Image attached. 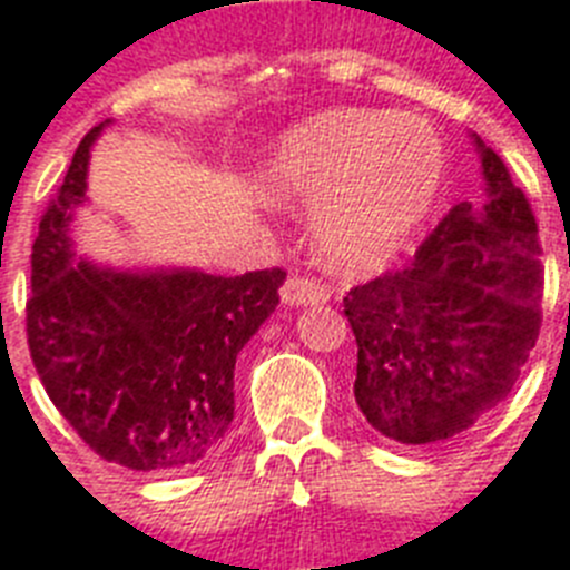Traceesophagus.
I'll use <instances>...</instances> for the list:
<instances>
[{
  "mask_svg": "<svg viewBox=\"0 0 570 570\" xmlns=\"http://www.w3.org/2000/svg\"><path fill=\"white\" fill-rule=\"evenodd\" d=\"M281 301L286 307H309V304H327L330 301V286L318 284L313 277H289L281 286Z\"/></svg>",
  "mask_w": 570,
  "mask_h": 570,
  "instance_id": "34e87169",
  "label": "esophagus"
}]
</instances>
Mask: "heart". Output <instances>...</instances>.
Instances as JSON below:
<instances>
[{
    "instance_id": "b5f03b06",
    "label": "heart",
    "mask_w": 570,
    "mask_h": 570,
    "mask_svg": "<svg viewBox=\"0 0 570 570\" xmlns=\"http://www.w3.org/2000/svg\"><path fill=\"white\" fill-rule=\"evenodd\" d=\"M277 203H315L324 261L376 269L411 240L446 185V150L420 118L376 109L315 115L277 141L263 174Z\"/></svg>"
}]
</instances>
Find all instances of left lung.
Listing matches in <instances>:
<instances>
[{"instance_id": "1", "label": "left lung", "mask_w": 570, "mask_h": 570, "mask_svg": "<svg viewBox=\"0 0 570 570\" xmlns=\"http://www.w3.org/2000/svg\"><path fill=\"white\" fill-rule=\"evenodd\" d=\"M472 141L484 199L458 203L403 269L344 295L358 411L405 446L443 443L504 403L542 327L537 217L499 153Z\"/></svg>"}]
</instances>
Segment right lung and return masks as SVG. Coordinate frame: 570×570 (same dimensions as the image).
Segmentation results:
<instances>
[{
  "instance_id": "1",
  "label": "right lung",
  "mask_w": 570,
  "mask_h": 570,
  "mask_svg": "<svg viewBox=\"0 0 570 570\" xmlns=\"http://www.w3.org/2000/svg\"><path fill=\"white\" fill-rule=\"evenodd\" d=\"M86 132L40 219L26 304L28 351L46 394L86 446L132 472L185 470L234 420V362L277 307L284 269H109L75 257L86 199Z\"/></svg>"
}]
</instances>
